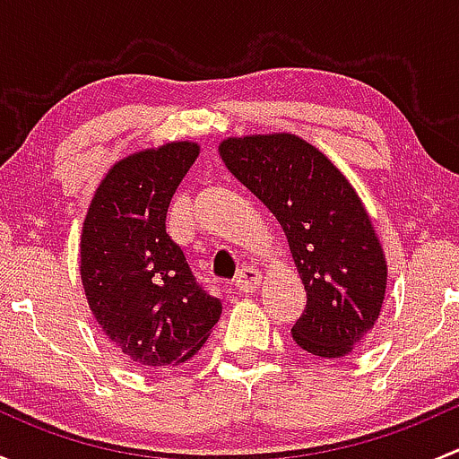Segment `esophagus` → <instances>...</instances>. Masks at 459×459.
<instances>
[{"label": "esophagus", "instance_id": "esophagus-1", "mask_svg": "<svg viewBox=\"0 0 459 459\" xmlns=\"http://www.w3.org/2000/svg\"><path fill=\"white\" fill-rule=\"evenodd\" d=\"M259 281H262V273L255 266H244L242 271L235 277V286H238L242 293H253L257 289Z\"/></svg>", "mask_w": 459, "mask_h": 459}]
</instances>
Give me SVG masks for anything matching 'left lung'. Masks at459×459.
Wrapping results in <instances>:
<instances>
[{"mask_svg": "<svg viewBox=\"0 0 459 459\" xmlns=\"http://www.w3.org/2000/svg\"><path fill=\"white\" fill-rule=\"evenodd\" d=\"M220 155L289 239L307 289L295 344L317 358L349 355L377 322L386 293V259L355 188L290 133L229 137Z\"/></svg>", "mask_w": 459, "mask_h": 459, "instance_id": "1", "label": "left lung"}]
</instances>
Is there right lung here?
Segmentation results:
<instances>
[{"label": "right lung", "mask_w": 459, "mask_h": 459, "mask_svg": "<svg viewBox=\"0 0 459 459\" xmlns=\"http://www.w3.org/2000/svg\"><path fill=\"white\" fill-rule=\"evenodd\" d=\"M200 155L170 142L128 155L106 173L82 229L80 271L92 316L126 359L151 368L186 362L221 316L166 233V211Z\"/></svg>", "instance_id": "1"}]
</instances>
